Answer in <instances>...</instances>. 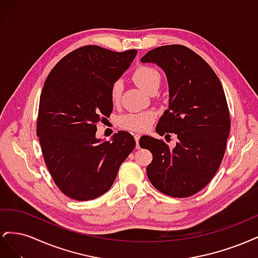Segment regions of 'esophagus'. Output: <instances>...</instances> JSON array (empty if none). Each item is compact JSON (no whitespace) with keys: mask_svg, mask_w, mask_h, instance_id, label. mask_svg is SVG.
<instances>
[{"mask_svg":"<svg viewBox=\"0 0 258 258\" xmlns=\"http://www.w3.org/2000/svg\"><path fill=\"white\" fill-rule=\"evenodd\" d=\"M135 139H136V143H137V148L139 150L140 148V144H139V141H140V135H135Z\"/></svg>","mask_w":258,"mask_h":258,"instance_id":"34e87169","label":"esophagus"}]
</instances>
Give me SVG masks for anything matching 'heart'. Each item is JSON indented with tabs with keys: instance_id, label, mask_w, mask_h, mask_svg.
<instances>
[{
	"instance_id": "heart-1",
	"label": "heart",
	"mask_w": 258,
	"mask_h": 258,
	"mask_svg": "<svg viewBox=\"0 0 258 258\" xmlns=\"http://www.w3.org/2000/svg\"><path fill=\"white\" fill-rule=\"evenodd\" d=\"M134 81L143 88L144 90L151 92L154 89H158L159 84L161 82V74L157 69L141 64L136 68L132 74ZM122 92V83L117 80L111 86V101L116 104L118 103ZM156 118V113L154 111H143V112H134L122 115L119 118V126L123 129L130 131L142 132L150 128L151 124Z\"/></svg>"
}]
</instances>
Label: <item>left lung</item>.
I'll list each match as a JSON object with an SVG mask.
<instances>
[{"label":"left lung","mask_w":258,"mask_h":258,"mask_svg":"<svg viewBox=\"0 0 258 258\" xmlns=\"http://www.w3.org/2000/svg\"><path fill=\"white\" fill-rule=\"evenodd\" d=\"M141 61L154 62L167 75L169 108L156 131L159 136L175 134L178 140L171 148L162 140L140 139V146L153 154L147 177L168 196H192L213 178L225 154L230 116L222 84L212 68L183 45L154 48Z\"/></svg>","instance_id":"1"}]
</instances>
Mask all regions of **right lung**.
I'll use <instances>...</instances> for the list:
<instances>
[{
	"instance_id": "right-lung-1",
	"label": "right lung",
	"mask_w": 258,
	"mask_h": 258,
	"mask_svg": "<svg viewBox=\"0 0 258 258\" xmlns=\"http://www.w3.org/2000/svg\"><path fill=\"white\" fill-rule=\"evenodd\" d=\"M137 52L83 46L62 58L45 81L36 135L54 184L69 198L87 201L102 196L136 147L127 131L116 134L112 142H100L96 132L113 111L112 84Z\"/></svg>"
}]
</instances>
